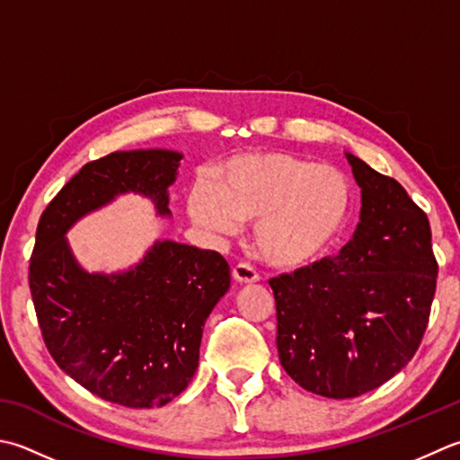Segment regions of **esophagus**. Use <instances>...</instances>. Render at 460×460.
I'll use <instances>...</instances> for the list:
<instances>
[{
    "label": "esophagus",
    "mask_w": 460,
    "mask_h": 460,
    "mask_svg": "<svg viewBox=\"0 0 460 460\" xmlns=\"http://www.w3.org/2000/svg\"><path fill=\"white\" fill-rule=\"evenodd\" d=\"M233 279H235L239 285H247V283L259 281V275L249 263H239L233 267Z\"/></svg>",
    "instance_id": "esophagus-1"
}]
</instances>
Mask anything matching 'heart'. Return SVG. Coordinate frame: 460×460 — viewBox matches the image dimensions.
<instances>
[{
    "instance_id": "1",
    "label": "heart",
    "mask_w": 460,
    "mask_h": 460,
    "mask_svg": "<svg viewBox=\"0 0 460 460\" xmlns=\"http://www.w3.org/2000/svg\"><path fill=\"white\" fill-rule=\"evenodd\" d=\"M353 189L343 171L283 151L229 161L215 191L205 181L189 193L191 217L223 235L253 223V245L265 263L301 269L317 263L345 229Z\"/></svg>"
}]
</instances>
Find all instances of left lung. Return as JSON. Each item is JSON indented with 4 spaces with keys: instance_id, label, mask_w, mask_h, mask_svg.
Listing matches in <instances>:
<instances>
[{
    "instance_id": "1",
    "label": "left lung",
    "mask_w": 460,
    "mask_h": 460,
    "mask_svg": "<svg viewBox=\"0 0 460 460\" xmlns=\"http://www.w3.org/2000/svg\"><path fill=\"white\" fill-rule=\"evenodd\" d=\"M347 159L363 191L355 237L337 257L269 281L279 361L329 399L373 391L415 357L438 275L427 213L397 179Z\"/></svg>"
}]
</instances>
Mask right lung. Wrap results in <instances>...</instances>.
<instances>
[{
    "label": "right lung",
    "mask_w": 460,
    "mask_h": 460,
    "mask_svg": "<svg viewBox=\"0 0 460 460\" xmlns=\"http://www.w3.org/2000/svg\"><path fill=\"white\" fill-rule=\"evenodd\" d=\"M179 159L137 149L89 161L45 207L30 259L33 307L53 361L89 393L129 409L164 407L191 383L205 319L229 289V263L217 251L159 241L128 273L87 275L63 233L125 191L151 197L167 215Z\"/></svg>",
    "instance_id": "1"
}]
</instances>
